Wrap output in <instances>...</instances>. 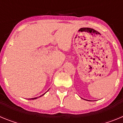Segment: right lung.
<instances>
[{"instance_id":"1","label":"right lung","mask_w":123,"mask_h":123,"mask_svg":"<svg viewBox=\"0 0 123 123\" xmlns=\"http://www.w3.org/2000/svg\"><path fill=\"white\" fill-rule=\"evenodd\" d=\"M45 93H46V92H45ZM42 94V95H41V96H39V97H41V96H42V95H44V94ZM37 98V97H35V98H31V99H32V100H34V99H36V98Z\"/></svg>"}]
</instances>
